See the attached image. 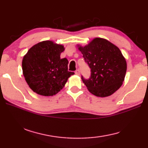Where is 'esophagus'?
<instances>
[{
  "mask_svg": "<svg viewBox=\"0 0 148 148\" xmlns=\"http://www.w3.org/2000/svg\"><path fill=\"white\" fill-rule=\"evenodd\" d=\"M75 74H76V75H77V76H78V75H79V74H80L79 70H76V72H75Z\"/></svg>",
  "mask_w": 148,
  "mask_h": 148,
  "instance_id": "1",
  "label": "esophagus"
}]
</instances>
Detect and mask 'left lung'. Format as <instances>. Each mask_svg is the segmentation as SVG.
I'll use <instances>...</instances> for the list:
<instances>
[{"label":"left lung","mask_w":148,"mask_h":148,"mask_svg":"<svg viewBox=\"0 0 148 148\" xmlns=\"http://www.w3.org/2000/svg\"><path fill=\"white\" fill-rule=\"evenodd\" d=\"M89 68L91 76L82 79L90 92L106 97L122 86L127 71V62L120 49L106 39L95 38L85 46L77 45Z\"/></svg>","instance_id":"left-lung-1"}]
</instances>
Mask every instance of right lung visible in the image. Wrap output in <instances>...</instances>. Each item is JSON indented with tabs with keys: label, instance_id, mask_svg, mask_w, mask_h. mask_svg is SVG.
<instances>
[{
	"label": "right lung",
	"instance_id": "right-lung-1",
	"mask_svg": "<svg viewBox=\"0 0 148 148\" xmlns=\"http://www.w3.org/2000/svg\"><path fill=\"white\" fill-rule=\"evenodd\" d=\"M62 45L46 40L34 45L22 61V70L27 84L36 93L53 96L63 88L74 72L68 71L69 61L60 56Z\"/></svg>",
	"mask_w": 148,
	"mask_h": 148
}]
</instances>
